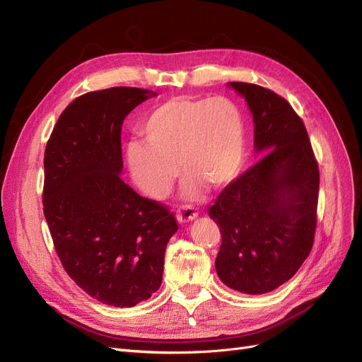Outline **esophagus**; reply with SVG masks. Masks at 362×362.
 Instances as JSON below:
<instances>
[{
  "label": "esophagus",
  "mask_w": 362,
  "mask_h": 362,
  "mask_svg": "<svg viewBox=\"0 0 362 362\" xmlns=\"http://www.w3.org/2000/svg\"><path fill=\"white\" fill-rule=\"evenodd\" d=\"M197 217V211L192 205H181L177 209V218L180 223H187Z\"/></svg>",
  "instance_id": "34e87169"
}]
</instances>
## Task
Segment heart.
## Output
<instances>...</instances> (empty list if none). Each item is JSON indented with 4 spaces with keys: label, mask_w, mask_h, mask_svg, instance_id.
Instances as JSON below:
<instances>
[{
    "label": "heart",
    "mask_w": 362,
    "mask_h": 362,
    "mask_svg": "<svg viewBox=\"0 0 362 362\" xmlns=\"http://www.w3.org/2000/svg\"><path fill=\"white\" fill-rule=\"evenodd\" d=\"M146 142L129 145L134 182L153 197H163L178 177V163L189 173L185 194L196 196L202 182L229 184L245 156L241 110L228 98L175 97L157 106L142 124Z\"/></svg>",
    "instance_id": "obj_1"
}]
</instances>
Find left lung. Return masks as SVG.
Listing matches in <instances>:
<instances>
[{"instance_id": "obj_1", "label": "left lung", "mask_w": 362, "mask_h": 362, "mask_svg": "<svg viewBox=\"0 0 362 362\" xmlns=\"http://www.w3.org/2000/svg\"><path fill=\"white\" fill-rule=\"evenodd\" d=\"M250 107L256 165L230 181L208 209L221 233L220 280L244 293H267L300 269L313 247L319 166L307 129L289 102L256 83L230 82Z\"/></svg>"}]
</instances>
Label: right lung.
I'll return each mask as SVG.
<instances>
[{
  "instance_id": "add662e5",
  "label": "right lung",
  "mask_w": 362,
  "mask_h": 362,
  "mask_svg": "<svg viewBox=\"0 0 362 362\" xmlns=\"http://www.w3.org/2000/svg\"><path fill=\"white\" fill-rule=\"evenodd\" d=\"M154 93L130 86L79 95L45 149L43 213L62 268L94 300L133 307L158 291L175 214L119 177L124 118Z\"/></svg>"
}]
</instances>
